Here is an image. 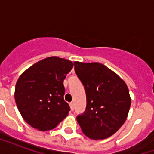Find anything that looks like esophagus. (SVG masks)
<instances>
[{"instance_id": "34e87169", "label": "esophagus", "mask_w": 154, "mask_h": 154, "mask_svg": "<svg viewBox=\"0 0 154 154\" xmlns=\"http://www.w3.org/2000/svg\"><path fill=\"white\" fill-rule=\"evenodd\" d=\"M69 106H70V109H71V110L72 111H73V109H74V104L72 102L69 103Z\"/></svg>"}]
</instances>
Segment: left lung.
<instances>
[{
  "label": "left lung",
  "mask_w": 154,
  "mask_h": 154,
  "mask_svg": "<svg viewBox=\"0 0 154 154\" xmlns=\"http://www.w3.org/2000/svg\"><path fill=\"white\" fill-rule=\"evenodd\" d=\"M83 84L87 105L77 120L83 134L94 140L114 134L125 123L131 105L129 89L121 77L98 62H74Z\"/></svg>",
  "instance_id": "left-lung-1"
}]
</instances>
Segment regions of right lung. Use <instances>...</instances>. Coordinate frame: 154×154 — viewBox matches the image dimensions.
I'll use <instances>...</instances> for the list:
<instances>
[{"instance_id": "add662e5", "label": "right lung", "mask_w": 154, "mask_h": 154, "mask_svg": "<svg viewBox=\"0 0 154 154\" xmlns=\"http://www.w3.org/2000/svg\"><path fill=\"white\" fill-rule=\"evenodd\" d=\"M72 66L70 60L50 57L32 65L18 78L16 104L24 120L34 129H54L69 114L63 82Z\"/></svg>"}]
</instances>
